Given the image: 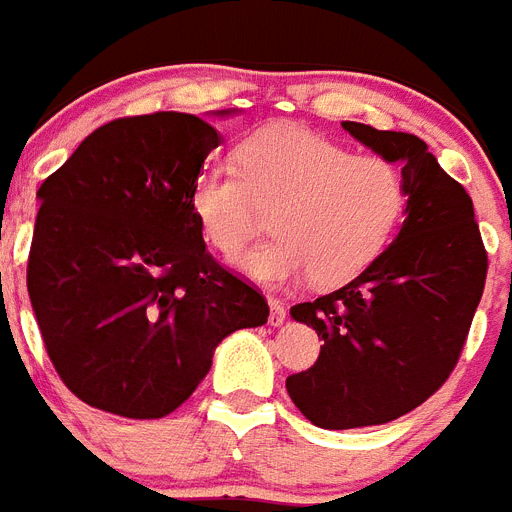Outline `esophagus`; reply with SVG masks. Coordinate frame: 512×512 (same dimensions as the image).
Here are the masks:
<instances>
[{"mask_svg":"<svg viewBox=\"0 0 512 512\" xmlns=\"http://www.w3.org/2000/svg\"><path fill=\"white\" fill-rule=\"evenodd\" d=\"M285 316H287L285 303H282L280 298H269V324L277 327V324L285 322Z\"/></svg>","mask_w":512,"mask_h":512,"instance_id":"esophagus-1","label":"esophagus"}]
</instances>
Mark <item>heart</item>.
<instances>
[{
  "instance_id": "obj_1",
  "label": "heart",
  "mask_w": 512,
  "mask_h": 512,
  "mask_svg": "<svg viewBox=\"0 0 512 512\" xmlns=\"http://www.w3.org/2000/svg\"><path fill=\"white\" fill-rule=\"evenodd\" d=\"M214 251L238 256L272 211L277 238L238 266L269 287L311 277L316 287L356 280L387 251L403 222L408 188L400 167L298 125L277 122L246 135L232 164H209L188 196Z\"/></svg>"
}]
</instances>
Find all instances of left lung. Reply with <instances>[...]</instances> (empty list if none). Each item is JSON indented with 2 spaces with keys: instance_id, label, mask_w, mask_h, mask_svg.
Masks as SVG:
<instances>
[{
  "instance_id": "8db88e82",
  "label": "left lung",
  "mask_w": 512,
  "mask_h": 512,
  "mask_svg": "<svg viewBox=\"0 0 512 512\" xmlns=\"http://www.w3.org/2000/svg\"><path fill=\"white\" fill-rule=\"evenodd\" d=\"M342 128L403 164L408 217L356 280L290 308L324 345L311 369L287 377V395L322 429L387 424L432 398L463 353L489 266L474 201L418 135Z\"/></svg>"
}]
</instances>
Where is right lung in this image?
I'll list each match as a JSON object with an SVG mask.
<instances>
[{
  "mask_svg": "<svg viewBox=\"0 0 512 512\" xmlns=\"http://www.w3.org/2000/svg\"><path fill=\"white\" fill-rule=\"evenodd\" d=\"M219 146L185 112L96 128L38 188L28 295L44 348L83 403L162 418L230 332L269 319L256 285L206 251L188 196Z\"/></svg>",
  "mask_w": 512,
  "mask_h": 512,
  "instance_id": "add662e5",
  "label": "right lung"
}]
</instances>
